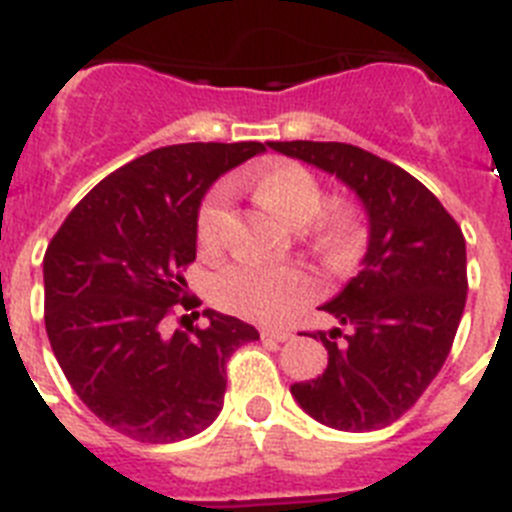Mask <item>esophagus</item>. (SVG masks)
<instances>
[{
    "label": "esophagus",
    "mask_w": 512,
    "mask_h": 512,
    "mask_svg": "<svg viewBox=\"0 0 512 512\" xmlns=\"http://www.w3.org/2000/svg\"><path fill=\"white\" fill-rule=\"evenodd\" d=\"M262 340H278V342H286L291 340L293 332L291 330H283V327H262Z\"/></svg>",
    "instance_id": "obj_1"
}]
</instances>
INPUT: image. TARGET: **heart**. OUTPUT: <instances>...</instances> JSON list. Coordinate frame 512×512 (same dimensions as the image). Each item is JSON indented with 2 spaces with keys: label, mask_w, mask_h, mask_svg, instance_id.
I'll use <instances>...</instances> for the list:
<instances>
[{
  "label": "heart",
  "mask_w": 512,
  "mask_h": 512,
  "mask_svg": "<svg viewBox=\"0 0 512 512\" xmlns=\"http://www.w3.org/2000/svg\"><path fill=\"white\" fill-rule=\"evenodd\" d=\"M255 193L268 211H273L283 224L301 229L309 224L324 203V188L317 175L301 164L281 162L265 167L255 177ZM229 221V188H216L206 195L195 213V239L198 247L213 252L224 237ZM358 216L345 206L324 211L317 221V239L324 250L345 252L358 239ZM319 286L306 270L281 265H252V262H231L213 275V301L224 311L260 322H275L304 306L317 296Z\"/></svg>",
  "instance_id": "heart-1"
}]
</instances>
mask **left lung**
<instances>
[{"label": "left lung", "mask_w": 512, "mask_h": 512, "mask_svg": "<svg viewBox=\"0 0 512 512\" xmlns=\"http://www.w3.org/2000/svg\"><path fill=\"white\" fill-rule=\"evenodd\" d=\"M268 146L340 177L371 221L361 273L322 306L348 335L340 327L330 335L311 332L327 348V368L317 379L293 384L291 394L314 420L335 430L386 428L415 407L451 353L469 286L461 226L417 177L361 146Z\"/></svg>", "instance_id": "8db88e82"}]
</instances>
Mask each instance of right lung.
<instances>
[{
  "label": "right lung",
  "mask_w": 512,
  "mask_h": 512,
  "mask_svg": "<svg viewBox=\"0 0 512 512\" xmlns=\"http://www.w3.org/2000/svg\"><path fill=\"white\" fill-rule=\"evenodd\" d=\"M265 149L175 144L110 172L59 226L43 257L46 332L71 389L105 425L141 443L201 433L224 407L226 363L252 324L208 309L206 327L164 332L190 311L195 213L221 172ZM180 322H185L183 314Z\"/></svg>",
  "instance_id": "1"
}]
</instances>
